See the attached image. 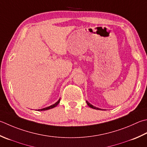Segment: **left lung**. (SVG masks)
<instances>
[{
	"label": "left lung",
	"instance_id": "1",
	"mask_svg": "<svg viewBox=\"0 0 147 147\" xmlns=\"http://www.w3.org/2000/svg\"><path fill=\"white\" fill-rule=\"evenodd\" d=\"M87 105H88V106H89V107H90V108H93V109H95V110H100V108H96V107H95V106H94L93 105H90V103H89L88 101H87Z\"/></svg>",
	"mask_w": 147,
	"mask_h": 147
}]
</instances>
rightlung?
I'll return each instance as SVG.
<instances>
[{
    "instance_id": "1",
    "label": "right lung",
    "mask_w": 147,
    "mask_h": 147,
    "mask_svg": "<svg viewBox=\"0 0 147 147\" xmlns=\"http://www.w3.org/2000/svg\"><path fill=\"white\" fill-rule=\"evenodd\" d=\"M60 99L56 103H55L54 105H51L50 106H48V107H47V108H42V109H40V110H38V111H45V110H50V109H51V108H55V106H57V105H59V103L60 102Z\"/></svg>"
}]
</instances>
